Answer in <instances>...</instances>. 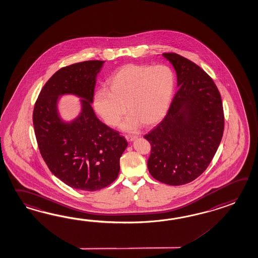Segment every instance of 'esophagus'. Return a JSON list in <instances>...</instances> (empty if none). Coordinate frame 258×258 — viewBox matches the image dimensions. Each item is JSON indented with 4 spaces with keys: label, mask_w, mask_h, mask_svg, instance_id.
<instances>
[{
    "label": "esophagus",
    "mask_w": 258,
    "mask_h": 258,
    "mask_svg": "<svg viewBox=\"0 0 258 258\" xmlns=\"http://www.w3.org/2000/svg\"><path fill=\"white\" fill-rule=\"evenodd\" d=\"M125 138L127 141L131 142V141H134V140L137 138V137H136V136H129V135H126Z\"/></svg>",
    "instance_id": "obj_1"
}]
</instances>
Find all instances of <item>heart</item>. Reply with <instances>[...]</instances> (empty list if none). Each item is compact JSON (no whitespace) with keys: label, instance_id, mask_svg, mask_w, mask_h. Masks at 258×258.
<instances>
[{"label":"heart","instance_id":"obj_1","mask_svg":"<svg viewBox=\"0 0 258 258\" xmlns=\"http://www.w3.org/2000/svg\"><path fill=\"white\" fill-rule=\"evenodd\" d=\"M109 90L100 88L94 97L96 112L109 126L121 123L125 131L135 132L142 123L155 125L164 118L174 95L175 77L167 65L126 64L108 79ZM127 108H125V106Z\"/></svg>","mask_w":258,"mask_h":258}]
</instances>
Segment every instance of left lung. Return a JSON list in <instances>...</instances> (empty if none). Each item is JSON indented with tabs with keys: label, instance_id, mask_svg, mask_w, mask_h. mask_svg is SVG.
I'll list each match as a JSON object with an SVG mask.
<instances>
[{
	"label": "left lung",
	"instance_id": "8db88e82",
	"mask_svg": "<svg viewBox=\"0 0 258 258\" xmlns=\"http://www.w3.org/2000/svg\"><path fill=\"white\" fill-rule=\"evenodd\" d=\"M162 55L174 66L178 91L163 120L144 138L151 146L150 174L170 186L185 185L204 173L224 132L221 96L213 79L175 53Z\"/></svg>",
	"mask_w": 258,
	"mask_h": 258
}]
</instances>
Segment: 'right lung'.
I'll use <instances>...</instances> for the list:
<instances>
[{
  "label": "right lung",
  "mask_w": 258,
  "mask_h": 258,
  "mask_svg": "<svg viewBox=\"0 0 258 258\" xmlns=\"http://www.w3.org/2000/svg\"><path fill=\"white\" fill-rule=\"evenodd\" d=\"M104 61L88 60L64 67L43 85L33 109V126L42 159L66 185L96 191L110 185L120 172L127 141L96 118L91 106L96 75ZM80 96L82 112L72 123L59 119L58 96Z\"/></svg>",
  "instance_id": "add662e5"
}]
</instances>
